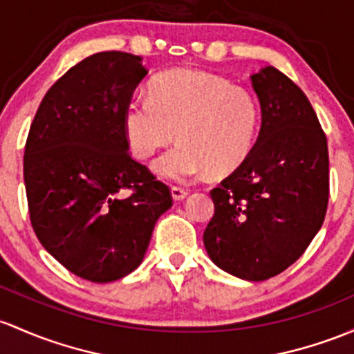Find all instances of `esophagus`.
Listing matches in <instances>:
<instances>
[{"instance_id": "obj_1", "label": "esophagus", "mask_w": 354, "mask_h": 354, "mask_svg": "<svg viewBox=\"0 0 354 354\" xmlns=\"http://www.w3.org/2000/svg\"><path fill=\"white\" fill-rule=\"evenodd\" d=\"M187 195H188V193L185 192L183 188H178V187L171 188V196H173L174 202H181V200L187 198Z\"/></svg>"}]
</instances>
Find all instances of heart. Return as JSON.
Instances as JSON below:
<instances>
[{"label": "heart", "instance_id": "b5f03b06", "mask_svg": "<svg viewBox=\"0 0 354 354\" xmlns=\"http://www.w3.org/2000/svg\"><path fill=\"white\" fill-rule=\"evenodd\" d=\"M149 95L130 100L124 129L140 159L180 137L181 142L152 165L162 180L188 183L208 171L225 176L251 156L261 111L245 88L205 71L176 69L156 77Z\"/></svg>", "mask_w": 354, "mask_h": 354}]
</instances>
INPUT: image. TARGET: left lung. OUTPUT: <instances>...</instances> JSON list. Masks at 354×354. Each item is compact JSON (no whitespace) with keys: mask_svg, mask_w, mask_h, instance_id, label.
<instances>
[{"mask_svg":"<svg viewBox=\"0 0 354 354\" xmlns=\"http://www.w3.org/2000/svg\"><path fill=\"white\" fill-rule=\"evenodd\" d=\"M261 130L251 156L210 192L203 232L212 261L241 280L263 281L297 261L322 227L329 156L310 102L273 66L251 76Z\"/></svg>","mask_w":354,"mask_h":354,"instance_id":"obj_1","label":"left lung"}]
</instances>
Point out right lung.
<instances>
[{"label": "right lung", "mask_w": 354, "mask_h": 354, "mask_svg": "<svg viewBox=\"0 0 354 354\" xmlns=\"http://www.w3.org/2000/svg\"><path fill=\"white\" fill-rule=\"evenodd\" d=\"M147 69L139 55L98 52L46 93L24 158L32 227L71 273L109 283L142 263L173 205L169 188L133 161L124 113ZM132 189L120 199L118 193Z\"/></svg>", "instance_id": "1"}]
</instances>
